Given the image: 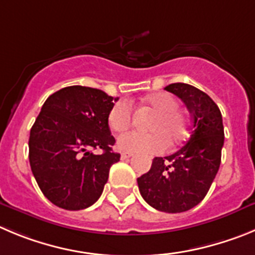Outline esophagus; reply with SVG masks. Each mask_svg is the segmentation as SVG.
Returning a JSON list of instances; mask_svg holds the SVG:
<instances>
[{"instance_id": "1", "label": "esophagus", "mask_w": 255, "mask_h": 255, "mask_svg": "<svg viewBox=\"0 0 255 255\" xmlns=\"http://www.w3.org/2000/svg\"><path fill=\"white\" fill-rule=\"evenodd\" d=\"M132 155H134L132 153H128V151H125V153L121 154V159H129V158H131Z\"/></svg>"}]
</instances>
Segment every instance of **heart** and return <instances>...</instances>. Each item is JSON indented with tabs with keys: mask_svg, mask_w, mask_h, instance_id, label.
I'll return each mask as SVG.
<instances>
[{
	"mask_svg": "<svg viewBox=\"0 0 255 255\" xmlns=\"http://www.w3.org/2000/svg\"><path fill=\"white\" fill-rule=\"evenodd\" d=\"M178 101L169 93L160 92L141 100L140 109L153 112L145 129L148 132H126L118 139V146L129 153H154L167 145L168 149L179 145L188 135V121L178 111ZM114 131L128 130L132 121V110L128 102L119 101L111 107L107 116Z\"/></svg>",
	"mask_w": 255,
	"mask_h": 255,
	"instance_id": "heart-1",
	"label": "heart"
}]
</instances>
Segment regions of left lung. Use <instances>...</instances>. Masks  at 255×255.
I'll return each instance as SVG.
<instances>
[{"label":"left lung","instance_id":"obj_1","mask_svg":"<svg viewBox=\"0 0 255 255\" xmlns=\"http://www.w3.org/2000/svg\"><path fill=\"white\" fill-rule=\"evenodd\" d=\"M164 90L184 102L192 118V131L178 151L155 156L150 170L137 178V186L151 207L177 214L195 207L209 192L221 163L224 125L218 105L198 88L172 83Z\"/></svg>","mask_w":255,"mask_h":255}]
</instances>
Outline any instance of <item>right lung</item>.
I'll list each match as a JSON object with an SVG mask.
<instances>
[{"label": "right lung", "mask_w": 255, "mask_h": 255, "mask_svg": "<svg viewBox=\"0 0 255 255\" xmlns=\"http://www.w3.org/2000/svg\"><path fill=\"white\" fill-rule=\"evenodd\" d=\"M116 100L97 88L71 86L44 102L30 130L29 160L41 192L55 206L83 210L102 195L110 168L120 160L107 121ZM92 148L104 153L93 154Z\"/></svg>", "instance_id": "add662e5"}]
</instances>
